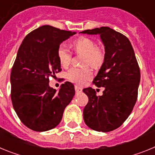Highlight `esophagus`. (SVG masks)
Instances as JSON below:
<instances>
[{
    "label": "esophagus",
    "instance_id": "1",
    "mask_svg": "<svg viewBox=\"0 0 155 155\" xmlns=\"http://www.w3.org/2000/svg\"><path fill=\"white\" fill-rule=\"evenodd\" d=\"M74 88H75V91H76L77 94H78V93H81L82 91V88L81 87L78 85H75L74 86Z\"/></svg>",
    "mask_w": 155,
    "mask_h": 155
}]
</instances>
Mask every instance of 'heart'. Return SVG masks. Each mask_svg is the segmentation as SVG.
I'll return each mask as SVG.
<instances>
[{
	"label": "heart",
	"instance_id": "1",
	"mask_svg": "<svg viewBox=\"0 0 155 155\" xmlns=\"http://www.w3.org/2000/svg\"><path fill=\"white\" fill-rule=\"evenodd\" d=\"M73 47L75 53L83 54L84 65H89L93 68H98L104 61V51L100 46H96L95 42L87 37H81L73 42ZM57 57L62 67L67 68L71 61V51L67 46L61 45L57 50ZM92 78V72L89 68H71L68 72V78L71 81L78 84H84Z\"/></svg>",
	"mask_w": 155,
	"mask_h": 155
}]
</instances>
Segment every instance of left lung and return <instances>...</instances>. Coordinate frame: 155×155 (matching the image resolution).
Wrapping results in <instances>:
<instances>
[{"label": "left lung", "mask_w": 155, "mask_h": 155, "mask_svg": "<svg viewBox=\"0 0 155 155\" xmlns=\"http://www.w3.org/2000/svg\"><path fill=\"white\" fill-rule=\"evenodd\" d=\"M81 33L98 35L105 46L104 62L93 80L103 87V94L97 96L94 89L83 91L88 102L83 111L84 121L98 132L113 131L124 124L137 99L140 72L135 53L127 37L109 27L84 30Z\"/></svg>", "instance_id": "1"}]
</instances>
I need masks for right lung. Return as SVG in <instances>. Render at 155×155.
Returning <instances> with one entry per match:
<instances>
[{"mask_svg": "<svg viewBox=\"0 0 155 155\" xmlns=\"http://www.w3.org/2000/svg\"><path fill=\"white\" fill-rule=\"evenodd\" d=\"M74 34L42 25L25 37L19 47L11 73V98L18 118L32 130L43 132L57 127L75 94L69 81L58 91L49 85V78L61 71L58 47Z\"/></svg>", "mask_w": 155, "mask_h": 155, "instance_id": "obj_1", "label": "right lung"}]
</instances>
